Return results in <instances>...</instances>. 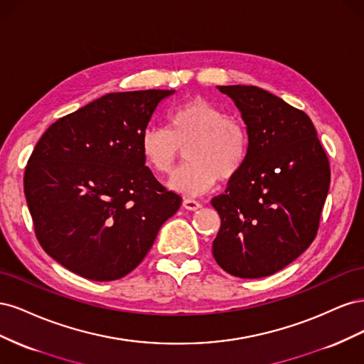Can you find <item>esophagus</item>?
Returning <instances> with one entry per match:
<instances>
[{
    "label": "esophagus",
    "instance_id": "34e87169",
    "mask_svg": "<svg viewBox=\"0 0 364 364\" xmlns=\"http://www.w3.org/2000/svg\"><path fill=\"white\" fill-rule=\"evenodd\" d=\"M182 206L185 208V209H190V211H196V209H199L202 205L197 202V200H193V199H185L183 202H182Z\"/></svg>",
    "mask_w": 364,
    "mask_h": 364
}]
</instances>
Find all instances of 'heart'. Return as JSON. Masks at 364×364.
<instances>
[{
    "label": "heart",
    "instance_id": "1",
    "mask_svg": "<svg viewBox=\"0 0 364 364\" xmlns=\"http://www.w3.org/2000/svg\"><path fill=\"white\" fill-rule=\"evenodd\" d=\"M249 146L243 121L202 97L176 105L167 114V127L149 126L139 138L144 162L158 174H170L185 149L188 162L168 182L183 196H200L217 181L235 179L247 161Z\"/></svg>",
    "mask_w": 364,
    "mask_h": 364
}]
</instances>
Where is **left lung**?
<instances>
[{
	"mask_svg": "<svg viewBox=\"0 0 364 364\" xmlns=\"http://www.w3.org/2000/svg\"><path fill=\"white\" fill-rule=\"evenodd\" d=\"M249 132L243 170L211 200L222 218L213 255L238 278H264L289 266L317 235L331 181L310 117L257 86H218Z\"/></svg>",
	"mask_w": 364,
	"mask_h": 364,
	"instance_id": "obj_1",
	"label": "left lung"
}]
</instances>
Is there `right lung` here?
<instances>
[{
  "label": "right lung",
  "mask_w": 364,
  "mask_h": 364,
  "mask_svg": "<svg viewBox=\"0 0 364 364\" xmlns=\"http://www.w3.org/2000/svg\"><path fill=\"white\" fill-rule=\"evenodd\" d=\"M174 91L111 92L59 118L27 162L24 193L42 249L92 281L126 277L181 208L146 167L142 130Z\"/></svg>",
  "instance_id": "right-lung-1"
}]
</instances>
